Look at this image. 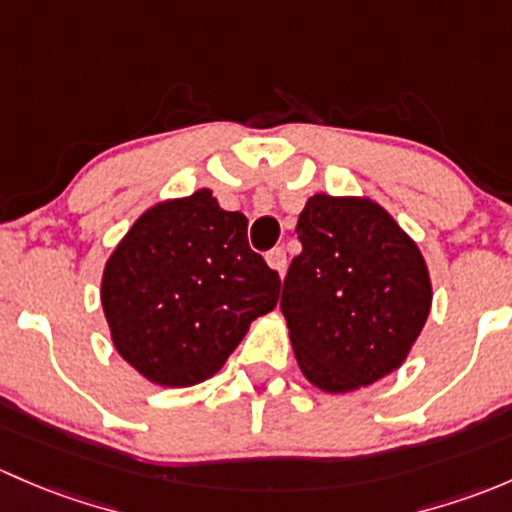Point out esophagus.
I'll return each mask as SVG.
<instances>
[{"mask_svg": "<svg viewBox=\"0 0 512 512\" xmlns=\"http://www.w3.org/2000/svg\"><path fill=\"white\" fill-rule=\"evenodd\" d=\"M266 261H268V266L273 268V271H278L283 276V271H286V266H288V256H286V251L281 249V246H278V249L268 251Z\"/></svg>", "mask_w": 512, "mask_h": 512, "instance_id": "obj_1", "label": "esophagus"}]
</instances>
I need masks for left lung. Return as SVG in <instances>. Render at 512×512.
<instances>
[{"label":"left lung","instance_id":"left-lung-1","mask_svg":"<svg viewBox=\"0 0 512 512\" xmlns=\"http://www.w3.org/2000/svg\"><path fill=\"white\" fill-rule=\"evenodd\" d=\"M295 234L281 310L305 379L345 394L402 367L431 310L419 246L367 197L313 194Z\"/></svg>","mask_w":512,"mask_h":512}]
</instances>
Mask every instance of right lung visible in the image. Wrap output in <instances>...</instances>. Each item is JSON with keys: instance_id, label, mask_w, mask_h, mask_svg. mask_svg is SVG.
<instances>
[{"instance_id": "right-lung-1", "label": "right lung", "mask_w": 512, "mask_h": 512, "mask_svg": "<svg viewBox=\"0 0 512 512\" xmlns=\"http://www.w3.org/2000/svg\"><path fill=\"white\" fill-rule=\"evenodd\" d=\"M246 229L244 214L197 189L147 209L110 254L100 281L110 337L152 384L214 377L249 325L276 308L281 278L251 251Z\"/></svg>"}]
</instances>
